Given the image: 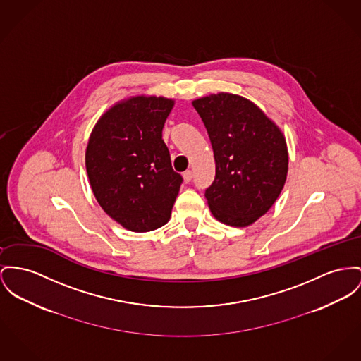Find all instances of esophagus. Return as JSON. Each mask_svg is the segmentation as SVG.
<instances>
[{
  "label": "esophagus",
  "instance_id": "1",
  "mask_svg": "<svg viewBox=\"0 0 361 361\" xmlns=\"http://www.w3.org/2000/svg\"><path fill=\"white\" fill-rule=\"evenodd\" d=\"M183 179H185V182H186V183L192 182V172L190 169H189V171H186V172H183Z\"/></svg>",
  "mask_w": 361,
  "mask_h": 361
}]
</instances>
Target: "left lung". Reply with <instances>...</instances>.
<instances>
[{"label":"left lung","instance_id":"obj_1","mask_svg":"<svg viewBox=\"0 0 361 361\" xmlns=\"http://www.w3.org/2000/svg\"><path fill=\"white\" fill-rule=\"evenodd\" d=\"M208 131L216 164L205 198L219 221L246 227L274 205L288 175L281 130L243 97L219 93L192 101Z\"/></svg>","mask_w":361,"mask_h":361}]
</instances>
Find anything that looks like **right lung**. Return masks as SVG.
I'll return each mask as SVG.
<instances>
[{
    "instance_id": "add662e5",
    "label": "right lung",
    "mask_w": 361,
    "mask_h": 361,
    "mask_svg": "<svg viewBox=\"0 0 361 361\" xmlns=\"http://www.w3.org/2000/svg\"><path fill=\"white\" fill-rule=\"evenodd\" d=\"M172 106L164 97H133L104 114L90 135L92 190L101 208L130 231L164 226L183 182L161 138Z\"/></svg>"
}]
</instances>
